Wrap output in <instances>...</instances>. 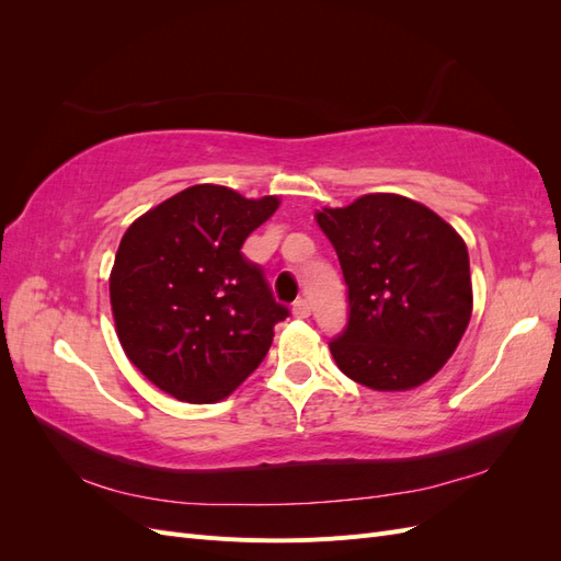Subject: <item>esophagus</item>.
Returning a JSON list of instances; mask_svg holds the SVG:
<instances>
[{"label": "esophagus", "mask_w": 561, "mask_h": 561, "mask_svg": "<svg viewBox=\"0 0 561 561\" xmlns=\"http://www.w3.org/2000/svg\"><path fill=\"white\" fill-rule=\"evenodd\" d=\"M293 313H295L297 318H309V316H311V304H309L307 299H297V301L293 304Z\"/></svg>", "instance_id": "1"}]
</instances>
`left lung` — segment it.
Returning <instances> with one entry per match:
<instances>
[{"label":"left lung","instance_id":"obj_1","mask_svg":"<svg viewBox=\"0 0 561 561\" xmlns=\"http://www.w3.org/2000/svg\"><path fill=\"white\" fill-rule=\"evenodd\" d=\"M318 227L348 285L336 367L375 390H407L451 358L472 313L468 248L443 217L398 194L322 208Z\"/></svg>","mask_w":561,"mask_h":561}]
</instances>
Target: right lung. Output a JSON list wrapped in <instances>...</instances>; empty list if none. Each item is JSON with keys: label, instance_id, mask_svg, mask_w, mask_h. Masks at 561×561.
Masks as SVG:
<instances>
[{"label": "right lung", "instance_id": "1", "mask_svg": "<svg viewBox=\"0 0 561 561\" xmlns=\"http://www.w3.org/2000/svg\"><path fill=\"white\" fill-rule=\"evenodd\" d=\"M278 203L196 184L124 233L110 276L116 334L128 360L163 393L217 402L264 360L276 322L290 311L241 248Z\"/></svg>", "mask_w": 561, "mask_h": 561}]
</instances>
